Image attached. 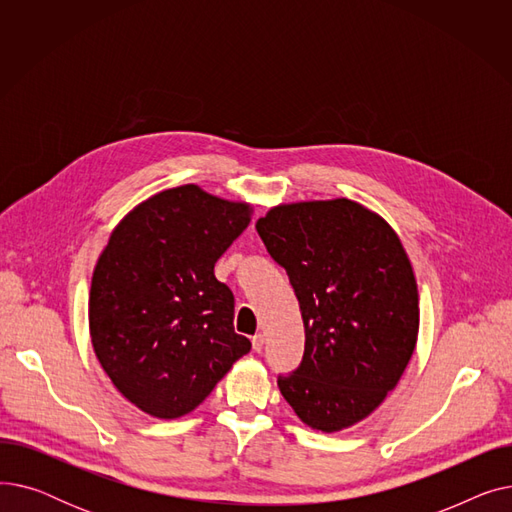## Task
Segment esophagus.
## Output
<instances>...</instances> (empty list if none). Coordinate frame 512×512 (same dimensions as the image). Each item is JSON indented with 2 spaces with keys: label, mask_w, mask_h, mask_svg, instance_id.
I'll use <instances>...</instances> for the list:
<instances>
[{
  "label": "esophagus",
  "mask_w": 512,
  "mask_h": 512,
  "mask_svg": "<svg viewBox=\"0 0 512 512\" xmlns=\"http://www.w3.org/2000/svg\"><path fill=\"white\" fill-rule=\"evenodd\" d=\"M251 342H253V351H255V353H261V351H263V342H265L263 334H255Z\"/></svg>",
  "instance_id": "34e87169"
}]
</instances>
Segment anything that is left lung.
<instances>
[{"mask_svg":"<svg viewBox=\"0 0 512 512\" xmlns=\"http://www.w3.org/2000/svg\"><path fill=\"white\" fill-rule=\"evenodd\" d=\"M297 294L305 355L278 388L297 417L334 434L396 388L419 334V292L392 226L351 199L272 207L255 224Z\"/></svg>","mask_w":512,"mask_h":512,"instance_id":"obj_1","label":"left lung"}]
</instances>
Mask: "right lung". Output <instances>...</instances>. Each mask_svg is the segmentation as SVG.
<instances>
[{
  "label": "right lung",
  "instance_id": "1",
  "mask_svg": "<svg viewBox=\"0 0 512 512\" xmlns=\"http://www.w3.org/2000/svg\"><path fill=\"white\" fill-rule=\"evenodd\" d=\"M253 207L197 184L161 191L112 230L93 270L89 332L116 390L157 419L195 411L251 351L234 332L232 290L213 265Z\"/></svg>",
  "mask_w": 512,
  "mask_h": 512
}]
</instances>
